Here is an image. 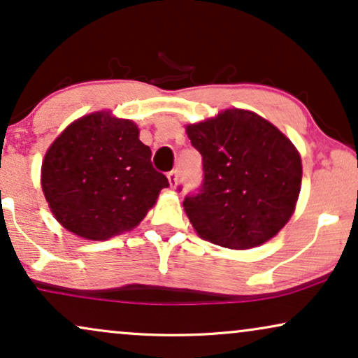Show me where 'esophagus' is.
Instances as JSON below:
<instances>
[{"label": "esophagus", "mask_w": 358, "mask_h": 358, "mask_svg": "<svg viewBox=\"0 0 358 358\" xmlns=\"http://www.w3.org/2000/svg\"><path fill=\"white\" fill-rule=\"evenodd\" d=\"M169 182H170V187L171 188H176V185H178V171L176 170H171L169 171Z\"/></svg>", "instance_id": "obj_1"}]
</instances>
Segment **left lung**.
<instances>
[{
  "label": "left lung",
  "instance_id": "left-lung-1",
  "mask_svg": "<svg viewBox=\"0 0 358 358\" xmlns=\"http://www.w3.org/2000/svg\"><path fill=\"white\" fill-rule=\"evenodd\" d=\"M203 157V182L183 206L203 239L252 249L292 217L301 188V157L273 124L244 109L187 127Z\"/></svg>",
  "mask_w": 358,
  "mask_h": 358
}]
</instances>
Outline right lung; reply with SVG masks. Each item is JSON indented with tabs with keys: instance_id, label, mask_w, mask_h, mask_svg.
<instances>
[{
	"instance_id": "obj_1",
	"label": "right lung",
	"mask_w": 358,
	"mask_h": 358,
	"mask_svg": "<svg viewBox=\"0 0 358 358\" xmlns=\"http://www.w3.org/2000/svg\"><path fill=\"white\" fill-rule=\"evenodd\" d=\"M150 155L127 119L93 113L70 124L42 164V189L57 221L92 241L136 227L169 187Z\"/></svg>"
}]
</instances>
